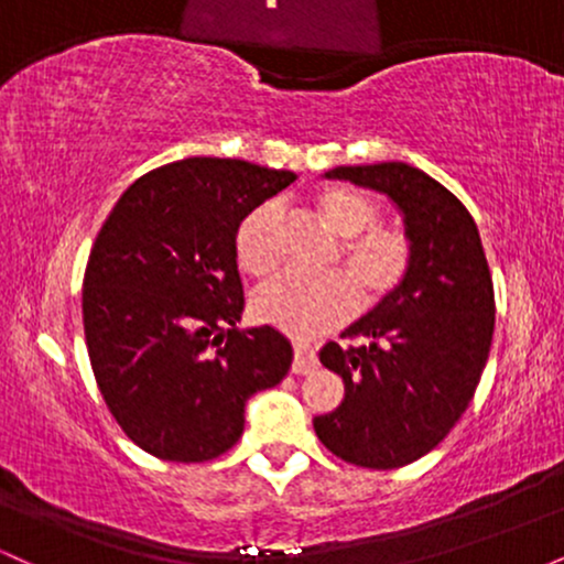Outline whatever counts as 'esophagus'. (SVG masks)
I'll list each match as a JSON object with an SVG mask.
<instances>
[{
    "label": "esophagus",
    "mask_w": 564,
    "mask_h": 564,
    "mask_svg": "<svg viewBox=\"0 0 564 564\" xmlns=\"http://www.w3.org/2000/svg\"><path fill=\"white\" fill-rule=\"evenodd\" d=\"M315 366H318V355H315V349L310 345H304V341H296V345H294V364H291V371H294V373H310Z\"/></svg>",
    "instance_id": "esophagus-1"
}]
</instances>
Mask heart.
<instances>
[{
  "instance_id": "heart-1",
  "label": "heart",
  "mask_w": 564,
  "mask_h": 564,
  "mask_svg": "<svg viewBox=\"0 0 564 564\" xmlns=\"http://www.w3.org/2000/svg\"><path fill=\"white\" fill-rule=\"evenodd\" d=\"M313 209L326 230L341 238L332 264L347 278L283 273L251 296V315L294 339H313L347 323L358 307V296L364 307L390 302L413 268L411 236L398 225H379V204L368 193L345 185L323 187L315 193ZM278 228L281 209L273 200L241 219L232 238L241 270L262 278L275 268Z\"/></svg>"
}]
</instances>
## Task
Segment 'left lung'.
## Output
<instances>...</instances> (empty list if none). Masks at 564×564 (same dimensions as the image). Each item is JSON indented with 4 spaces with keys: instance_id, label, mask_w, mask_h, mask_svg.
Segmentation results:
<instances>
[{
    "instance_id": "obj_1",
    "label": "left lung",
    "mask_w": 564,
    "mask_h": 564,
    "mask_svg": "<svg viewBox=\"0 0 564 564\" xmlns=\"http://www.w3.org/2000/svg\"><path fill=\"white\" fill-rule=\"evenodd\" d=\"M403 212L413 268L390 302L328 341L321 364L345 381V400L315 416V435L341 462L398 469L437 448L475 398L496 326L494 278L467 206L403 161L336 166Z\"/></svg>"
}]
</instances>
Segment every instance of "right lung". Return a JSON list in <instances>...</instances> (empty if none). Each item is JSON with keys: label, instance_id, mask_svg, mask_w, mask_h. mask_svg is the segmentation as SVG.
Wrapping results in <instances>:
<instances>
[{"label": "right lung", "instance_id": "1", "mask_svg": "<svg viewBox=\"0 0 564 564\" xmlns=\"http://www.w3.org/2000/svg\"><path fill=\"white\" fill-rule=\"evenodd\" d=\"M296 180L241 159H183L142 174L102 223L82 313L89 364L124 435L164 462L223 456L254 392L286 377L289 339L238 332L241 219Z\"/></svg>", "mask_w": 564, "mask_h": 564}]
</instances>
